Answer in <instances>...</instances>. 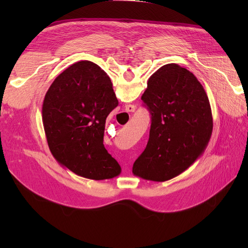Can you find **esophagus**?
Here are the masks:
<instances>
[{"mask_svg": "<svg viewBox=\"0 0 248 248\" xmlns=\"http://www.w3.org/2000/svg\"><path fill=\"white\" fill-rule=\"evenodd\" d=\"M125 110H127V112L132 113V112H134V110H135V107H134V105H132V104H128L127 107H125Z\"/></svg>", "mask_w": 248, "mask_h": 248, "instance_id": "1", "label": "esophagus"}]
</instances>
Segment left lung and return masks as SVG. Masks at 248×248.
<instances>
[{"mask_svg":"<svg viewBox=\"0 0 248 248\" xmlns=\"http://www.w3.org/2000/svg\"><path fill=\"white\" fill-rule=\"evenodd\" d=\"M141 100L151 125L132 172L146 180L167 181L187 170L208 146L213 129L209 99L191 71L167 64L149 78Z\"/></svg>","mask_w":248,"mask_h":248,"instance_id":"8db88e82","label":"left lung"}]
</instances>
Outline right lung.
Here are the masks:
<instances>
[{
	"label": "right lung",
	"mask_w": 248,
	"mask_h": 248,
	"mask_svg": "<svg viewBox=\"0 0 248 248\" xmlns=\"http://www.w3.org/2000/svg\"><path fill=\"white\" fill-rule=\"evenodd\" d=\"M118 105L110 78L97 64L81 61L51 84L43 123L52 155L78 176L104 180L121 168L104 148L105 120Z\"/></svg>",
	"instance_id": "1"
}]
</instances>
